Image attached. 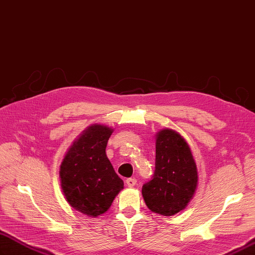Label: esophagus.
<instances>
[{
  "mask_svg": "<svg viewBox=\"0 0 255 255\" xmlns=\"http://www.w3.org/2000/svg\"><path fill=\"white\" fill-rule=\"evenodd\" d=\"M126 184H127V186H129V187L134 186V185L136 184V179H134V178H129V179H127V180H126Z\"/></svg>",
  "mask_w": 255,
  "mask_h": 255,
  "instance_id": "1",
  "label": "esophagus"
}]
</instances>
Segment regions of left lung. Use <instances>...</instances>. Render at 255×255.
<instances>
[{
    "label": "left lung",
    "instance_id": "1",
    "mask_svg": "<svg viewBox=\"0 0 255 255\" xmlns=\"http://www.w3.org/2000/svg\"><path fill=\"white\" fill-rule=\"evenodd\" d=\"M197 167L186 141L172 129L156 136L155 171L152 180L142 186L149 210L171 215L183 210L197 187Z\"/></svg>",
    "mask_w": 255,
    "mask_h": 255
}]
</instances>
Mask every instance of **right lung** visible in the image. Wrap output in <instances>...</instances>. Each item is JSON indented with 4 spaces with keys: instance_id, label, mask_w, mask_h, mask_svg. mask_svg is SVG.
Wrapping results in <instances>:
<instances>
[{
    "instance_id": "right-lung-1",
    "label": "right lung",
    "mask_w": 255,
    "mask_h": 255,
    "mask_svg": "<svg viewBox=\"0 0 255 255\" xmlns=\"http://www.w3.org/2000/svg\"><path fill=\"white\" fill-rule=\"evenodd\" d=\"M113 129L94 125L81 134L60 166L63 195L72 208L89 217L106 212L124 188L106 148Z\"/></svg>"
}]
</instances>
